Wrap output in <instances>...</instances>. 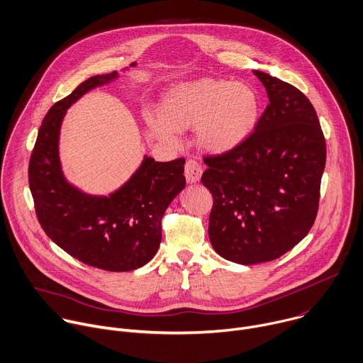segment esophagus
<instances>
[{
  "mask_svg": "<svg viewBox=\"0 0 363 363\" xmlns=\"http://www.w3.org/2000/svg\"><path fill=\"white\" fill-rule=\"evenodd\" d=\"M201 173H203V169L197 160H194V159L187 160V163L184 166V176L189 183H197L201 177Z\"/></svg>",
  "mask_w": 363,
  "mask_h": 363,
  "instance_id": "1",
  "label": "esophagus"
}]
</instances>
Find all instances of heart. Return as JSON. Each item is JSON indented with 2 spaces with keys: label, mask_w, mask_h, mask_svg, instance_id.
Returning a JSON list of instances; mask_svg holds the SVG:
<instances>
[{
  "label": "heart",
  "mask_w": 363,
  "mask_h": 363,
  "mask_svg": "<svg viewBox=\"0 0 363 363\" xmlns=\"http://www.w3.org/2000/svg\"><path fill=\"white\" fill-rule=\"evenodd\" d=\"M259 113L260 101L250 86L203 79L173 87L163 100L162 114H149V121L170 143L179 140V130L194 127L199 146L220 155L247 140Z\"/></svg>",
  "instance_id": "heart-1"
}]
</instances>
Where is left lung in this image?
<instances>
[{"label":"left lung","instance_id":"left-lung-1","mask_svg":"<svg viewBox=\"0 0 363 363\" xmlns=\"http://www.w3.org/2000/svg\"><path fill=\"white\" fill-rule=\"evenodd\" d=\"M253 74L269 104L239 147L204 157L201 183L213 196V249L239 264L270 262L294 249L315 223L326 143L309 99L263 71Z\"/></svg>","mask_w":363,"mask_h":363}]
</instances>
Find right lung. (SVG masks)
I'll use <instances>...</instances> for the list:
<instances>
[{
    "label": "right lung",
    "mask_w": 363,
    "mask_h": 363,
    "mask_svg": "<svg viewBox=\"0 0 363 363\" xmlns=\"http://www.w3.org/2000/svg\"><path fill=\"white\" fill-rule=\"evenodd\" d=\"M117 77V71L90 77L48 110L31 153L28 183L38 222L57 246L89 266L128 272L149 263L157 253L162 217L186 186L184 159L163 163L146 156L118 190L91 196L65 180L58 157L60 127L67 108Z\"/></svg>",
    "instance_id": "obj_1"
}]
</instances>
